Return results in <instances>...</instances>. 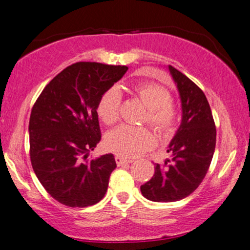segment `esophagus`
<instances>
[{
  "label": "esophagus",
  "instance_id": "esophagus-1",
  "mask_svg": "<svg viewBox=\"0 0 250 250\" xmlns=\"http://www.w3.org/2000/svg\"><path fill=\"white\" fill-rule=\"evenodd\" d=\"M115 161H116L117 166H122V165H125V164H130L133 160H130V159H125V158H123V156L116 155L115 156Z\"/></svg>",
  "mask_w": 250,
  "mask_h": 250
}]
</instances>
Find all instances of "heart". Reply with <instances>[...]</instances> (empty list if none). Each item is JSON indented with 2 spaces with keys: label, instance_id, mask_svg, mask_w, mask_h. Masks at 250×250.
<instances>
[{
  "label": "heart",
  "instance_id": "obj_1",
  "mask_svg": "<svg viewBox=\"0 0 250 250\" xmlns=\"http://www.w3.org/2000/svg\"><path fill=\"white\" fill-rule=\"evenodd\" d=\"M135 95L146 105L147 121L159 133L166 134L174 129L178 120V109L166 87L147 82L135 87ZM121 91L111 86L101 96L97 103V114L105 125H114L120 117ZM155 138L146 127H131L123 125L109 131L105 136L108 149L123 158H133L144 150L153 147Z\"/></svg>",
  "mask_w": 250,
  "mask_h": 250
}]
</instances>
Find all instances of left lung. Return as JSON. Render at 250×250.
I'll return each instance as SVG.
<instances>
[{
	"mask_svg": "<svg viewBox=\"0 0 250 250\" xmlns=\"http://www.w3.org/2000/svg\"><path fill=\"white\" fill-rule=\"evenodd\" d=\"M182 101L183 119L167 152L171 160L155 165L150 180L141 185L152 202H177L201 185L209 169L216 146V127L204 92L190 78L169 65Z\"/></svg>",
	"mask_w": 250,
	"mask_h": 250,
	"instance_id": "left-lung-1",
	"label": "left lung"
}]
</instances>
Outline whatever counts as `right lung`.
<instances>
[{"label": "right lung", "instance_id": "add662e5", "mask_svg": "<svg viewBox=\"0 0 250 250\" xmlns=\"http://www.w3.org/2000/svg\"><path fill=\"white\" fill-rule=\"evenodd\" d=\"M127 66L79 62L42 90L29 119L32 167L45 190L70 208L103 198L116 168L112 154L89 159L101 141L97 103L127 72Z\"/></svg>", "mask_w": 250, "mask_h": 250}]
</instances>
